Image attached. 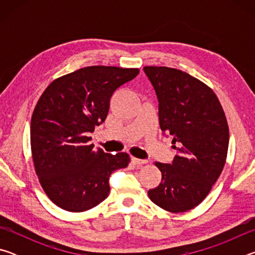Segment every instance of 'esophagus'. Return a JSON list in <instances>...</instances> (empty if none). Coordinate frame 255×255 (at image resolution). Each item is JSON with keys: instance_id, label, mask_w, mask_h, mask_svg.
<instances>
[{"instance_id": "obj_1", "label": "esophagus", "mask_w": 255, "mask_h": 255, "mask_svg": "<svg viewBox=\"0 0 255 255\" xmlns=\"http://www.w3.org/2000/svg\"><path fill=\"white\" fill-rule=\"evenodd\" d=\"M131 162L133 164H137V165H141V164H146L148 161H147V159H140V158L131 157Z\"/></svg>"}]
</instances>
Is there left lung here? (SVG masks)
Here are the masks:
<instances>
[{
  "mask_svg": "<svg viewBox=\"0 0 255 255\" xmlns=\"http://www.w3.org/2000/svg\"><path fill=\"white\" fill-rule=\"evenodd\" d=\"M158 100L159 126L178 150L171 164L156 162L162 182L148 190L155 205L184 213L205 199L225 165L230 132L213 90L188 73L144 67Z\"/></svg>",
  "mask_w": 255,
  "mask_h": 255,
  "instance_id": "8db88e82",
  "label": "left lung"
}]
</instances>
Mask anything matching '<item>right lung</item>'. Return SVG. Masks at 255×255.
<instances>
[{
    "instance_id": "add662e5",
    "label": "right lung",
    "mask_w": 255,
    "mask_h": 255,
    "mask_svg": "<svg viewBox=\"0 0 255 255\" xmlns=\"http://www.w3.org/2000/svg\"><path fill=\"white\" fill-rule=\"evenodd\" d=\"M138 68L90 66L56 79L34 108L30 143L34 169L49 199L67 211H85L109 196L111 173L128 165L127 153L89 144L105 122L112 94Z\"/></svg>"
}]
</instances>
